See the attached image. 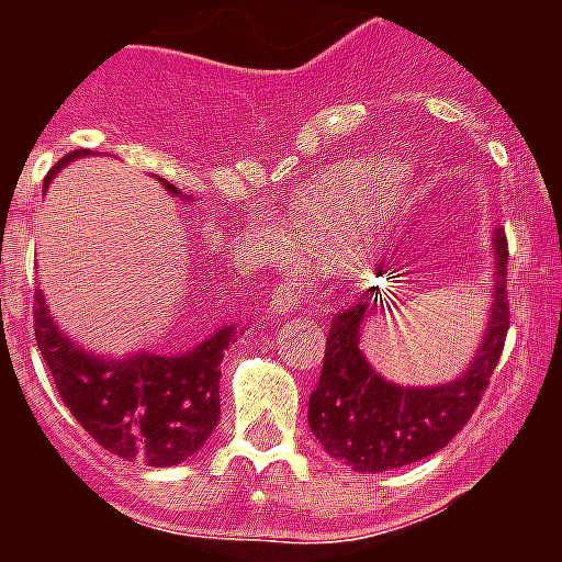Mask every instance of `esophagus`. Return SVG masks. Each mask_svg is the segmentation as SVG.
<instances>
[{"instance_id":"1","label":"esophagus","mask_w":562,"mask_h":562,"mask_svg":"<svg viewBox=\"0 0 562 562\" xmlns=\"http://www.w3.org/2000/svg\"><path fill=\"white\" fill-rule=\"evenodd\" d=\"M300 303V294L289 285H277L271 294V315L273 317H285L289 312H294Z\"/></svg>"}]
</instances>
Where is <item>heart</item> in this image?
Here are the masks:
<instances>
[{"label":"heart","instance_id":"obj_1","mask_svg":"<svg viewBox=\"0 0 562 562\" xmlns=\"http://www.w3.org/2000/svg\"><path fill=\"white\" fill-rule=\"evenodd\" d=\"M405 169L391 157L359 160L329 171L297 203L289 233L268 247L271 262L326 271L350 259L359 238L400 201Z\"/></svg>","mask_w":562,"mask_h":562}]
</instances>
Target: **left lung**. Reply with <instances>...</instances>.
Instances as JSON below:
<instances>
[{"label":"left lung","mask_w":562,"mask_h":562,"mask_svg":"<svg viewBox=\"0 0 562 562\" xmlns=\"http://www.w3.org/2000/svg\"><path fill=\"white\" fill-rule=\"evenodd\" d=\"M493 308L487 329L458 379L435 387H402L375 373L359 350L361 329L373 312L361 297L333 317L321 382L308 396V426L326 452L356 472H384L440 452L479 408L510 329L507 303V238H493ZM375 297L382 294L375 291Z\"/></svg>","instance_id":"obj_1"}]
</instances>
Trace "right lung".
Segmentation results:
<instances>
[{"label":"right lung","instance_id":"1","mask_svg":"<svg viewBox=\"0 0 562 562\" xmlns=\"http://www.w3.org/2000/svg\"><path fill=\"white\" fill-rule=\"evenodd\" d=\"M90 151L66 154L48 180L66 162ZM166 192L180 189L160 180ZM34 335L60 400L83 431L108 452L148 467H175L192 458L218 426L221 359L236 326H224L183 356L136 352L127 359H104L83 352L48 315L43 294H34Z\"/></svg>","mask_w":562,"mask_h":562}]
</instances>
